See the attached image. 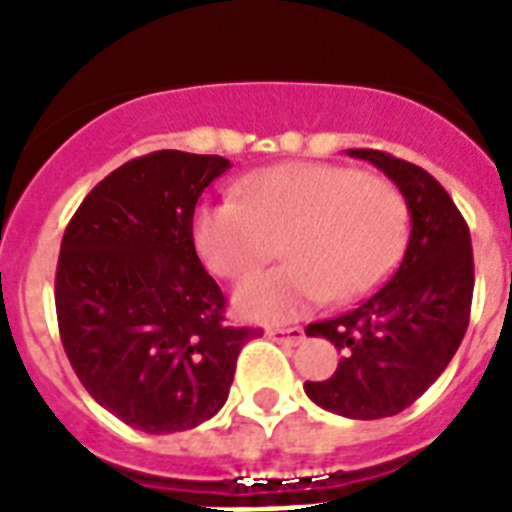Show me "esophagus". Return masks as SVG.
<instances>
[{
	"mask_svg": "<svg viewBox=\"0 0 512 512\" xmlns=\"http://www.w3.org/2000/svg\"><path fill=\"white\" fill-rule=\"evenodd\" d=\"M265 337L281 342V345H300L305 340V332L300 327L289 329H265Z\"/></svg>",
	"mask_w": 512,
	"mask_h": 512,
	"instance_id": "esophagus-1",
	"label": "esophagus"
}]
</instances>
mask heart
Wrapping results in <instances>:
<instances>
[{
  "label": "heart",
  "instance_id": "obj_1",
  "mask_svg": "<svg viewBox=\"0 0 512 512\" xmlns=\"http://www.w3.org/2000/svg\"><path fill=\"white\" fill-rule=\"evenodd\" d=\"M241 201H207L193 244L209 271L244 279L279 255L289 265L247 281L236 308L255 321H289L311 305L369 295L404 252L409 209L396 185L356 167L289 162L249 175Z\"/></svg>",
  "mask_w": 512,
  "mask_h": 512
}]
</instances>
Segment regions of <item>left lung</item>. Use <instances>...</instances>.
Wrapping results in <instances>:
<instances>
[{
    "mask_svg": "<svg viewBox=\"0 0 512 512\" xmlns=\"http://www.w3.org/2000/svg\"><path fill=\"white\" fill-rule=\"evenodd\" d=\"M345 154L396 183L412 233L390 281L353 311L305 327L342 353L337 372L305 382V393L340 417L380 420L412 406L460 348L473 300V249L468 223L430 172L372 148Z\"/></svg>",
    "mask_w": 512,
    "mask_h": 512,
    "instance_id": "8db88e82",
    "label": "left lung"
}]
</instances>
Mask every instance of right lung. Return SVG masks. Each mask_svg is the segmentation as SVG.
Wrapping results in <instances>:
<instances>
[{"label": "right lung", "mask_w": 512, "mask_h": 512, "mask_svg": "<svg viewBox=\"0 0 512 512\" xmlns=\"http://www.w3.org/2000/svg\"><path fill=\"white\" fill-rule=\"evenodd\" d=\"M223 156L156 151L100 180L60 241V340L95 401L164 436L215 417L239 350L260 332L225 324V297L193 247V209Z\"/></svg>", "instance_id": "1"}]
</instances>
